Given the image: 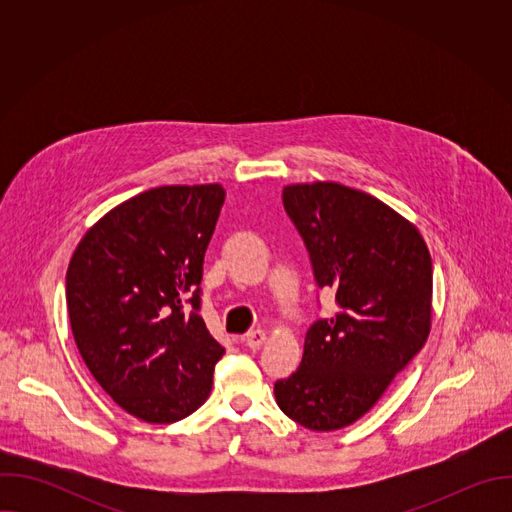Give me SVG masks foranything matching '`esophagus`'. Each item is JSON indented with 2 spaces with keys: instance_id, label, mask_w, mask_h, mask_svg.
I'll use <instances>...</instances> for the list:
<instances>
[{
  "instance_id": "1",
  "label": "esophagus",
  "mask_w": 512,
  "mask_h": 512,
  "mask_svg": "<svg viewBox=\"0 0 512 512\" xmlns=\"http://www.w3.org/2000/svg\"><path fill=\"white\" fill-rule=\"evenodd\" d=\"M265 332L263 330H253V332H249L247 336H245V344L251 348V350H257V348H261V344L265 342Z\"/></svg>"
}]
</instances>
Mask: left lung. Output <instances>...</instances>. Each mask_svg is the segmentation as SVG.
Here are the masks:
<instances>
[{"mask_svg": "<svg viewBox=\"0 0 512 512\" xmlns=\"http://www.w3.org/2000/svg\"><path fill=\"white\" fill-rule=\"evenodd\" d=\"M320 287L338 312L306 334L300 369L275 383L279 409L312 431L352 425L383 397L431 330V257L413 223L338 184L283 188Z\"/></svg>", "mask_w": 512, "mask_h": 512, "instance_id": "8db88e82", "label": "left lung"}]
</instances>
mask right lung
Returning a JSON list of instances; mask_svg holds the SVG:
<instances>
[{
  "mask_svg": "<svg viewBox=\"0 0 512 512\" xmlns=\"http://www.w3.org/2000/svg\"><path fill=\"white\" fill-rule=\"evenodd\" d=\"M223 202L221 184L141 192L99 218L68 263L77 348L95 381L141 421H180L210 395L225 348L198 312V285Z\"/></svg>",
  "mask_w": 512,
  "mask_h": 512,
  "instance_id": "add662e5",
  "label": "right lung"
}]
</instances>
